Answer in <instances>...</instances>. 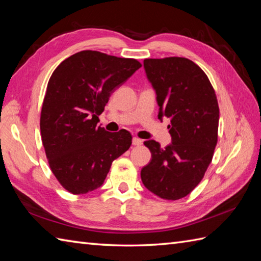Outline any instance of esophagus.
Here are the masks:
<instances>
[{"mask_svg":"<svg viewBox=\"0 0 261 261\" xmlns=\"http://www.w3.org/2000/svg\"><path fill=\"white\" fill-rule=\"evenodd\" d=\"M132 143H134L135 146H140V145H142V140L141 139H139V138H134V139H132Z\"/></svg>","mask_w":261,"mask_h":261,"instance_id":"esophagus-1","label":"esophagus"}]
</instances>
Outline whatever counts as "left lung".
Masks as SVG:
<instances>
[{
	"mask_svg": "<svg viewBox=\"0 0 261 261\" xmlns=\"http://www.w3.org/2000/svg\"><path fill=\"white\" fill-rule=\"evenodd\" d=\"M143 67L157 94L158 119H170L171 143L145 141L151 160L141 169L149 191L176 201L188 195L204 177L218 143L219 104L208 77L182 57L145 59Z\"/></svg>",
	"mask_w": 261,
	"mask_h": 261,
	"instance_id": "obj_1",
	"label": "left lung"
}]
</instances>
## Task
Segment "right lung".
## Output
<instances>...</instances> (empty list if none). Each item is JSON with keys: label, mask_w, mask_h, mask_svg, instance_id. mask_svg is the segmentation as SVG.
I'll return each mask as SVG.
<instances>
[{"label": "right lung", "mask_w": 261, "mask_h": 261, "mask_svg": "<svg viewBox=\"0 0 261 261\" xmlns=\"http://www.w3.org/2000/svg\"><path fill=\"white\" fill-rule=\"evenodd\" d=\"M141 67L137 59L83 50L65 59L48 82L40 131L53 174L75 195L102 186L113 160L130 148L124 129L97 126L115 88Z\"/></svg>", "instance_id": "obj_1"}]
</instances>
